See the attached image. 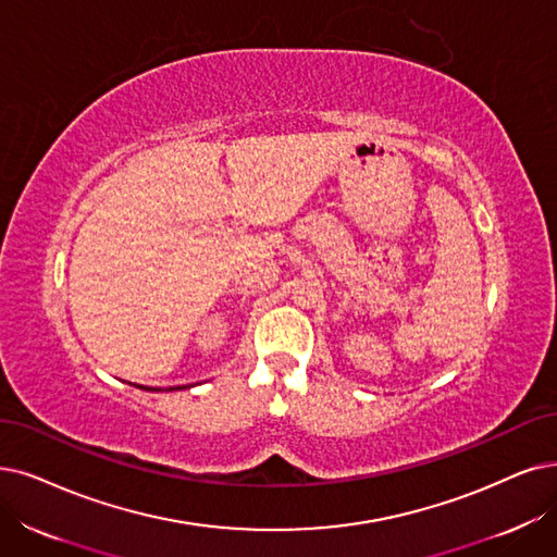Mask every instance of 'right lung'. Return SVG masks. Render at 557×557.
Segmentation results:
<instances>
[{
    "label": "right lung",
    "mask_w": 557,
    "mask_h": 557,
    "mask_svg": "<svg viewBox=\"0 0 557 557\" xmlns=\"http://www.w3.org/2000/svg\"><path fill=\"white\" fill-rule=\"evenodd\" d=\"M177 388H187V386H177ZM177 388H169V391H177Z\"/></svg>",
    "instance_id": "obj_1"
}]
</instances>
